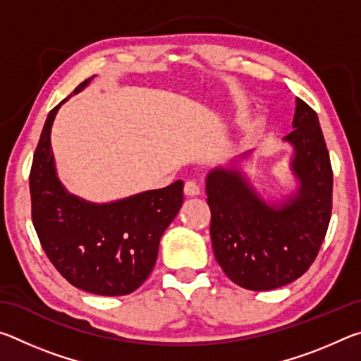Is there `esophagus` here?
<instances>
[{"mask_svg": "<svg viewBox=\"0 0 361 361\" xmlns=\"http://www.w3.org/2000/svg\"><path fill=\"white\" fill-rule=\"evenodd\" d=\"M185 194L186 195H199L200 194V186L197 185V181L188 180L185 183Z\"/></svg>", "mask_w": 361, "mask_h": 361, "instance_id": "1", "label": "esophagus"}]
</instances>
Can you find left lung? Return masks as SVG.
Masks as SVG:
<instances>
[{
  "label": "left lung",
  "instance_id": "obj_1",
  "mask_svg": "<svg viewBox=\"0 0 361 361\" xmlns=\"http://www.w3.org/2000/svg\"><path fill=\"white\" fill-rule=\"evenodd\" d=\"M295 130L285 137L295 154L298 191L267 205L240 170L215 169L205 191L212 247L226 276L242 288L274 290L312 266L325 239L333 205V170L317 113L296 99Z\"/></svg>",
  "mask_w": 361,
  "mask_h": 361
}]
</instances>
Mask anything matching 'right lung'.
I'll return each mask as SVG.
<instances>
[{
    "label": "right lung",
    "mask_w": 361,
    "mask_h": 361,
    "mask_svg": "<svg viewBox=\"0 0 361 361\" xmlns=\"http://www.w3.org/2000/svg\"><path fill=\"white\" fill-rule=\"evenodd\" d=\"M92 78L75 89L78 94ZM51 109L36 146L30 194L32 219L41 247L65 280L100 296L135 291L152 271L159 242L183 204V181L109 204H92L66 192L51 149Z\"/></svg>",
    "instance_id": "obj_1"
}]
</instances>
